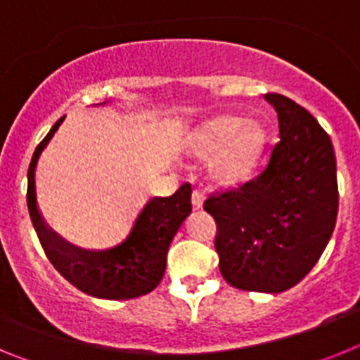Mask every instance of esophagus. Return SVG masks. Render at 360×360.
Masks as SVG:
<instances>
[{"instance_id":"obj_1","label":"esophagus","mask_w":360,"mask_h":360,"mask_svg":"<svg viewBox=\"0 0 360 360\" xmlns=\"http://www.w3.org/2000/svg\"><path fill=\"white\" fill-rule=\"evenodd\" d=\"M203 200H205V196H203V193H200V191H193V196H191V202H193V207H195V209H202Z\"/></svg>"}]
</instances>
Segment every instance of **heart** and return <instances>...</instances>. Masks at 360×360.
Returning a JSON list of instances; mask_svg holds the SVG:
<instances>
[{
  "instance_id": "obj_1",
  "label": "heart",
  "mask_w": 360,
  "mask_h": 360,
  "mask_svg": "<svg viewBox=\"0 0 360 360\" xmlns=\"http://www.w3.org/2000/svg\"><path fill=\"white\" fill-rule=\"evenodd\" d=\"M266 141L257 120L221 115L203 122L191 139V153L209 158V176L224 187L238 186L252 173Z\"/></svg>"
}]
</instances>
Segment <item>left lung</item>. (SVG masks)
I'll list each match as a JSON object with an SVG mask.
<instances>
[{"label":"left lung","instance_id":"1","mask_svg":"<svg viewBox=\"0 0 360 360\" xmlns=\"http://www.w3.org/2000/svg\"><path fill=\"white\" fill-rule=\"evenodd\" d=\"M279 142L259 176L211 195L219 272L234 288L278 294L297 285L326 249L337 219L335 153L328 133L292 98L266 94Z\"/></svg>","mask_w":360,"mask_h":360}]
</instances>
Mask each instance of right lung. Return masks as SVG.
<instances>
[{"mask_svg":"<svg viewBox=\"0 0 360 360\" xmlns=\"http://www.w3.org/2000/svg\"><path fill=\"white\" fill-rule=\"evenodd\" d=\"M63 120L65 117L57 120L39 142L28 167V212L41 247L57 272L84 294L101 299H133L148 294L162 281L167 249L191 212V184L180 186L171 196L148 200L126 236L110 249L75 247L46 225L36 198L37 162Z\"/></svg>","mask_w":360,"mask_h":360,"instance_id":"1","label":"right lung"}]
</instances>
